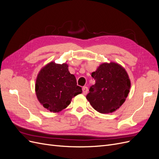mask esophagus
Returning a JSON list of instances; mask_svg holds the SVG:
<instances>
[{"instance_id": "obj_1", "label": "esophagus", "mask_w": 159, "mask_h": 159, "mask_svg": "<svg viewBox=\"0 0 159 159\" xmlns=\"http://www.w3.org/2000/svg\"><path fill=\"white\" fill-rule=\"evenodd\" d=\"M82 91H83V93L84 95H86L88 92V88L86 87V86H84L82 88Z\"/></svg>"}]
</instances>
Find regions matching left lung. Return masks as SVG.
Masks as SVG:
<instances>
[{
  "mask_svg": "<svg viewBox=\"0 0 159 159\" xmlns=\"http://www.w3.org/2000/svg\"><path fill=\"white\" fill-rule=\"evenodd\" d=\"M91 77L95 84L90 87L86 98L93 109L101 113H110L121 107L131 88L125 70L113 62L103 63Z\"/></svg>",
  "mask_w": 159,
  "mask_h": 159,
  "instance_id": "obj_1",
  "label": "left lung"
}]
</instances>
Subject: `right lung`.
<instances>
[{"label": "right lung", "instance_id": "obj_1", "mask_svg": "<svg viewBox=\"0 0 159 159\" xmlns=\"http://www.w3.org/2000/svg\"><path fill=\"white\" fill-rule=\"evenodd\" d=\"M68 68L66 64L50 62L38 75L35 86L38 99L52 112L61 111L68 106L72 98L82 92Z\"/></svg>", "mask_w": 159, "mask_h": 159}]
</instances>
